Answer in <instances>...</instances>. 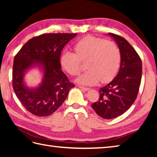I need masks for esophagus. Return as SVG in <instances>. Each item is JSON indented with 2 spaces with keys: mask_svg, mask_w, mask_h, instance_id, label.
I'll use <instances>...</instances> for the list:
<instances>
[{
  "mask_svg": "<svg viewBox=\"0 0 157 157\" xmlns=\"http://www.w3.org/2000/svg\"><path fill=\"white\" fill-rule=\"evenodd\" d=\"M79 86V88L82 89V90H84V91H88V90H90V88H89L84 87V86Z\"/></svg>",
  "mask_w": 157,
  "mask_h": 157,
  "instance_id": "esophagus-1",
  "label": "esophagus"
}]
</instances>
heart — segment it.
Segmentation results:
<instances>
[{"label":"heart","mask_w":157,"mask_h":157,"mask_svg":"<svg viewBox=\"0 0 157 157\" xmlns=\"http://www.w3.org/2000/svg\"><path fill=\"white\" fill-rule=\"evenodd\" d=\"M75 52L65 51L61 57V64L71 75H76L86 62L87 71L76 79L83 85H95L100 81L108 83L115 78L119 69L121 53L115 42L95 36H88L76 43Z\"/></svg>","instance_id":"obj_1"}]
</instances>
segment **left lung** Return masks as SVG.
Wrapping results in <instances>:
<instances>
[{"label": "left lung", "mask_w": 157, "mask_h": 157, "mask_svg": "<svg viewBox=\"0 0 157 157\" xmlns=\"http://www.w3.org/2000/svg\"><path fill=\"white\" fill-rule=\"evenodd\" d=\"M121 53V65L117 75L109 84L100 88L98 101L92 104L97 114L106 119L121 115L137 98L141 83L142 66L138 54L126 40L113 33Z\"/></svg>", "instance_id": "1"}]
</instances>
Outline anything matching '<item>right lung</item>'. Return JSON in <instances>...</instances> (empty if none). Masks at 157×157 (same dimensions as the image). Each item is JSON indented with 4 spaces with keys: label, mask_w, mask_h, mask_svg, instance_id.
<instances>
[{
    "label": "right lung",
    "mask_w": 157,
    "mask_h": 157,
    "mask_svg": "<svg viewBox=\"0 0 157 157\" xmlns=\"http://www.w3.org/2000/svg\"><path fill=\"white\" fill-rule=\"evenodd\" d=\"M77 34H43L25 43L15 56L13 66V88L23 106L32 114L51 115L65 101L75 85L61 70L60 63L63 47ZM39 65L44 69V78L39 87L30 89L23 83L28 68Z\"/></svg>",
    "instance_id": "1"
}]
</instances>
